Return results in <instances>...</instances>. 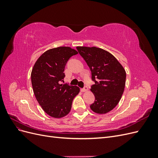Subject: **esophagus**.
Listing matches in <instances>:
<instances>
[{"label":"esophagus","mask_w":158,"mask_h":158,"mask_svg":"<svg viewBox=\"0 0 158 158\" xmlns=\"http://www.w3.org/2000/svg\"><path fill=\"white\" fill-rule=\"evenodd\" d=\"M88 90V88L87 86H85L83 89H81V91H82V92H86Z\"/></svg>","instance_id":"esophagus-1"}]
</instances>
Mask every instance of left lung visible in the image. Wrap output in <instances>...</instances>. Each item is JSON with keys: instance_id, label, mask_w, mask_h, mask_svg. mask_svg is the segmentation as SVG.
Segmentation results:
<instances>
[{"instance_id": "obj_1", "label": "left lung", "mask_w": 158, "mask_h": 158, "mask_svg": "<svg viewBox=\"0 0 158 158\" xmlns=\"http://www.w3.org/2000/svg\"><path fill=\"white\" fill-rule=\"evenodd\" d=\"M86 62L95 82L90 90L95 102L90 106L98 114H106L117 106L121 99L126 82V71L109 52L96 47H76Z\"/></svg>"}]
</instances>
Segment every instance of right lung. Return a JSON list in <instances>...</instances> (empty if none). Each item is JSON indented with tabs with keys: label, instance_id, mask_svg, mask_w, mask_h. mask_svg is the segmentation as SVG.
<instances>
[{
	"label": "right lung",
	"instance_id": "1",
	"mask_svg": "<svg viewBox=\"0 0 158 158\" xmlns=\"http://www.w3.org/2000/svg\"><path fill=\"white\" fill-rule=\"evenodd\" d=\"M78 52L70 47H59L44 52L34 64L31 84L37 101L49 116L62 118L70 113L72 103L80 92L76 85L63 84L65 65Z\"/></svg>",
	"mask_w": 158,
	"mask_h": 158
}]
</instances>
